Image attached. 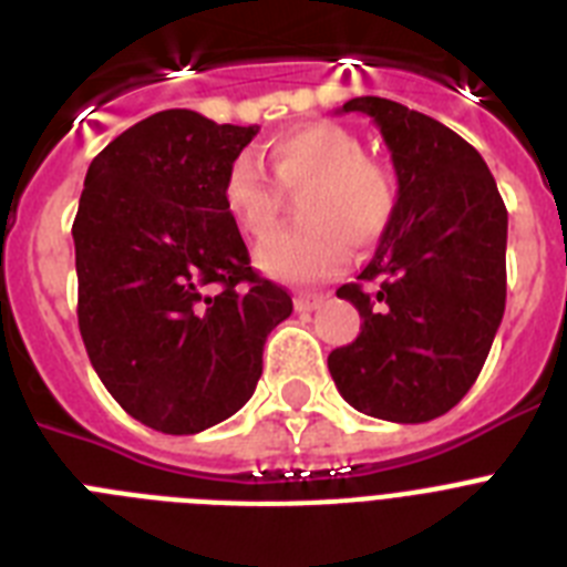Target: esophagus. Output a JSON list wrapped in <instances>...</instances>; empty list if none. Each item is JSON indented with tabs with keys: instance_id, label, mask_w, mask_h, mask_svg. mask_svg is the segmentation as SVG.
Here are the masks:
<instances>
[{
	"instance_id": "1",
	"label": "esophagus",
	"mask_w": 567,
	"mask_h": 567,
	"mask_svg": "<svg viewBox=\"0 0 567 567\" xmlns=\"http://www.w3.org/2000/svg\"><path fill=\"white\" fill-rule=\"evenodd\" d=\"M320 303H323V295H298V298H295V312H315Z\"/></svg>"
}]
</instances>
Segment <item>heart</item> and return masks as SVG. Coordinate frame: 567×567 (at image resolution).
I'll return each mask as SVG.
<instances>
[{
	"instance_id": "obj_1",
	"label": "heart",
	"mask_w": 567,
	"mask_h": 567,
	"mask_svg": "<svg viewBox=\"0 0 567 567\" xmlns=\"http://www.w3.org/2000/svg\"><path fill=\"white\" fill-rule=\"evenodd\" d=\"M272 178L284 193H303L300 227L267 240L255 260L267 275L289 284H315L340 272L352 244L374 247L398 213V182L389 167L365 158L352 130L309 122L267 144ZM224 204L247 238L264 240L278 229L280 193L249 153L224 175Z\"/></svg>"
}]
</instances>
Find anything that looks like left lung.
Listing matches in <instances>:
<instances>
[{"instance_id": "1", "label": "left lung", "mask_w": 567, "mask_h": 567, "mask_svg": "<svg viewBox=\"0 0 567 567\" xmlns=\"http://www.w3.org/2000/svg\"><path fill=\"white\" fill-rule=\"evenodd\" d=\"M383 133L398 173V213L358 284L338 298L363 323L329 354L338 392L358 412L425 423L465 398L505 312L508 213L483 155L432 115L378 96L346 102Z\"/></svg>"}]
</instances>
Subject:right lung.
<instances>
[{"mask_svg":"<svg viewBox=\"0 0 567 567\" xmlns=\"http://www.w3.org/2000/svg\"><path fill=\"white\" fill-rule=\"evenodd\" d=\"M258 133L162 110L90 162L73 221L79 332L104 389L164 434L233 417L292 315L260 278L224 204V175Z\"/></svg>","mask_w":567,"mask_h":567,"instance_id":"right-lung-1","label":"right lung"}]
</instances>
